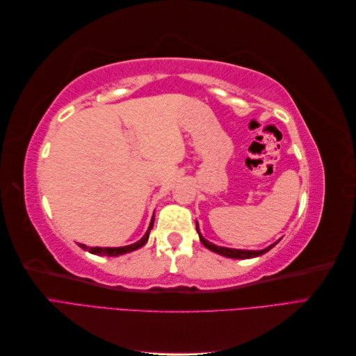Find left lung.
I'll return each mask as SVG.
<instances>
[{"instance_id": "left-lung-1", "label": "left lung", "mask_w": 356, "mask_h": 356, "mask_svg": "<svg viewBox=\"0 0 356 356\" xmlns=\"http://www.w3.org/2000/svg\"><path fill=\"white\" fill-rule=\"evenodd\" d=\"M196 230L199 233V238H200V242L208 248V250H211L212 252L215 254H220L222 257H227V258H238V260H246V258H255V257H260L263 254H266L267 251H270L272 248L281 241L279 239L277 242L268 245L267 248H264V250H260V251H250V250H236V248H225V246H218V245H213L209 241H207L203 238V236L200 234V230H199V224L196 221Z\"/></svg>"}]
</instances>
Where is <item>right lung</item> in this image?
Instances as JSON below:
<instances>
[{"label":"right lung","instance_id":"1","mask_svg":"<svg viewBox=\"0 0 356 356\" xmlns=\"http://www.w3.org/2000/svg\"><path fill=\"white\" fill-rule=\"evenodd\" d=\"M153 224H154V215L152 221H149V225H148V230L145 232V234L143 236L141 239H139L138 242L132 243V245H126V246H117V248H102V246H95V248H90V246H86L83 243H79L80 248H83L84 251H89L92 254H96V255H108V257H118V255H123V254H127V252H132V251H136L139 250V248L144 246L149 238V230L153 229Z\"/></svg>","mask_w":356,"mask_h":356}]
</instances>
